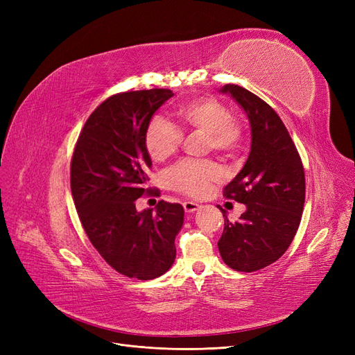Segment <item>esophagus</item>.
Masks as SVG:
<instances>
[{
  "instance_id": "34e87169",
  "label": "esophagus",
  "mask_w": 355,
  "mask_h": 355,
  "mask_svg": "<svg viewBox=\"0 0 355 355\" xmlns=\"http://www.w3.org/2000/svg\"><path fill=\"white\" fill-rule=\"evenodd\" d=\"M182 207H184L186 212L191 214V212H196L200 208V205L194 203V202H184V203H182Z\"/></svg>"
}]
</instances>
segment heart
Listing matches in <instances>:
<instances>
[{
	"instance_id": "obj_1",
	"label": "heart",
	"mask_w": 355,
	"mask_h": 355,
	"mask_svg": "<svg viewBox=\"0 0 355 355\" xmlns=\"http://www.w3.org/2000/svg\"><path fill=\"white\" fill-rule=\"evenodd\" d=\"M177 116L182 128L207 135V148L224 156L236 155L245 143L242 123L214 97H200L181 105ZM182 143V132L162 116H153L144 131L146 150L155 162L173 156ZM224 178L223 169L211 161L182 159L169 169L168 181L174 190L190 198H202L212 184Z\"/></svg>"
}]
</instances>
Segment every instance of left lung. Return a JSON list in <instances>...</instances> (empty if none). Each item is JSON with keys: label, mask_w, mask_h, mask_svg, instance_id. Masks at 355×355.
<instances>
[{"label": "left lung", "mask_w": 355, "mask_h": 355, "mask_svg": "<svg viewBox=\"0 0 355 355\" xmlns=\"http://www.w3.org/2000/svg\"><path fill=\"white\" fill-rule=\"evenodd\" d=\"M220 91L246 112L252 141L245 166L224 189L225 198L245 203L246 211L232 223L220 208L224 232L218 249L228 267L252 272L277 261L292 243L304 209L305 174L300 153L271 106L234 84Z\"/></svg>", "instance_id": "1"}]
</instances>
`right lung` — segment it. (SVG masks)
<instances>
[{"mask_svg":"<svg viewBox=\"0 0 355 355\" xmlns=\"http://www.w3.org/2000/svg\"><path fill=\"white\" fill-rule=\"evenodd\" d=\"M153 88L109 97L91 113L71 162V189L79 220L107 264L127 277L152 280L175 261V236L184 221L180 203L161 200L155 211L135 209L152 166L144 131L173 97Z\"/></svg>","mask_w":355,"mask_h":355,"instance_id":"right-lung-1","label":"right lung"}]
</instances>
